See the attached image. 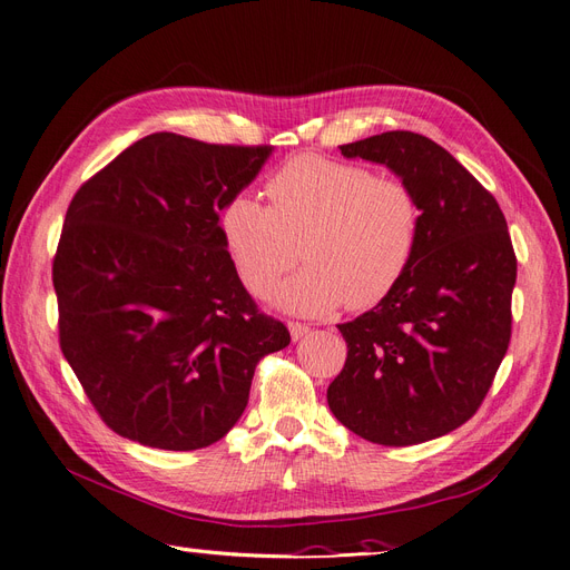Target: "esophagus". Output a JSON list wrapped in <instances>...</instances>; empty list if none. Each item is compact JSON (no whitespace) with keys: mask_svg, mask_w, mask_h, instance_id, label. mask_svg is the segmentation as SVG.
<instances>
[{"mask_svg":"<svg viewBox=\"0 0 570 570\" xmlns=\"http://www.w3.org/2000/svg\"><path fill=\"white\" fill-rule=\"evenodd\" d=\"M287 327H289V335H292V340H302V337H306L308 335V331H312V327L308 325H304V323H295V321H289L287 323Z\"/></svg>","mask_w":570,"mask_h":570,"instance_id":"obj_1","label":"esophagus"}]
</instances>
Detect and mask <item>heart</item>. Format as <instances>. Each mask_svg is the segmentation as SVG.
<instances>
[{
	"instance_id": "obj_1",
	"label": "heart",
	"mask_w": 570,
	"mask_h": 570,
	"mask_svg": "<svg viewBox=\"0 0 570 570\" xmlns=\"http://www.w3.org/2000/svg\"><path fill=\"white\" fill-rule=\"evenodd\" d=\"M271 206L239 193L220 209L223 247L252 295L264 297L304 258V268L275 292V304L302 316L337 306L368 308L404 278L416 254L421 204L396 178L323 157H299L268 180Z\"/></svg>"
}]
</instances>
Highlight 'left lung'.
I'll use <instances>...</instances> for the list:
<instances>
[{"instance_id": "8db88e82", "label": "left lung", "mask_w": 570, "mask_h": 570, "mask_svg": "<svg viewBox=\"0 0 570 570\" xmlns=\"http://www.w3.org/2000/svg\"><path fill=\"white\" fill-rule=\"evenodd\" d=\"M387 166L421 204L416 254L371 312L337 325L347 361L327 406L352 433L406 446L469 421L511 340L515 254L497 199L438 142L390 130L340 147Z\"/></svg>"}]
</instances>
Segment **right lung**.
<instances>
[{
    "label": "right lung",
    "instance_id": "1",
    "mask_svg": "<svg viewBox=\"0 0 570 570\" xmlns=\"http://www.w3.org/2000/svg\"><path fill=\"white\" fill-rule=\"evenodd\" d=\"M271 151L154 132L68 206L51 268L61 352L120 438L168 452L218 442L243 416L258 358L289 344L218 228Z\"/></svg>",
    "mask_w": 570,
    "mask_h": 570
}]
</instances>
